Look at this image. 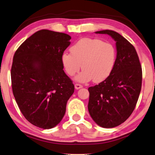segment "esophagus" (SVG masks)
Returning <instances> with one entry per match:
<instances>
[{"instance_id":"esophagus-1","label":"esophagus","mask_w":155,"mask_h":155,"mask_svg":"<svg viewBox=\"0 0 155 155\" xmlns=\"http://www.w3.org/2000/svg\"><path fill=\"white\" fill-rule=\"evenodd\" d=\"M82 87V85H80V84H75V88L76 90H79Z\"/></svg>"}]
</instances>
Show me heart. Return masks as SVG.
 <instances>
[{"instance_id":"obj_1","label":"heart","mask_w":155,"mask_h":155,"mask_svg":"<svg viewBox=\"0 0 155 155\" xmlns=\"http://www.w3.org/2000/svg\"><path fill=\"white\" fill-rule=\"evenodd\" d=\"M70 52L62 55L61 62L66 73L75 75L76 81L85 83L93 80L100 82L113 71L117 61V51L112 43L92 38H83L70 48Z\"/></svg>"}]
</instances>
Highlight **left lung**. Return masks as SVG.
Masks as SVG:
<instances>
[{
  "mask_svg": "<svg viewBox=\"0 0 155 155\" xmlns=\"http://www.w3.org/2000/svg\"><path fill=\"white\" fill-rule=\"evenodd\" d=\"M95 33L107 34L116 42L117 61L107 79L88 88V111L98 125L117 127L131 115L141 91L142 72L135 48L117 32L104 30Z\"/></svg>",
  "mask_w": 155,
  "mask_h": 155,
  "instance_id": "obj_1",
  "label": "left lung"
}]
</instances>
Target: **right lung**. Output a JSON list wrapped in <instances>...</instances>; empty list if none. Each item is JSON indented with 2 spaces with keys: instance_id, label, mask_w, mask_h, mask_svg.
<instances>
[{
  "instance_id": "1",
  "label": "right lung",
  "mask_w": 155,
  "mask_h": 155,
  "mask_svg": "<svg viewBox=\"0 0 155 155\" xmlns=\"http://www.w3.org/2000/svg\"><path fill=\"white\" fill-rule=\"evenodd\" d=\"M71 37L41 30L26 39L13 56L11 68L13 93L25 119L43 129L61 121L68 100L74 92L61 57Z\"/></svg>"
}]
</instances>
